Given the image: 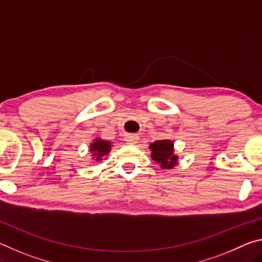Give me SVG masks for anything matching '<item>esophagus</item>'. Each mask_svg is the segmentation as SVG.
Instances as JSON below:
<instances>
[{"mask_svg":"<svg viewBox=\"0 0 262 262\" xmlns=\"http://www.w3.org/2000/svg\"><path fill=\"white\" fill-rule=\"evenodd\" d=\"M126 142L129 144H136L139 142V136L137 135H127L126 136Z\"/></svg>","mask_w":262,"mask_h":262,"instance_id":"1","label":"esophagus"}]
</instances>
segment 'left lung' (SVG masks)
<instances>
[{
	"mask_svg": "<svg viewBox=\"0 0 262 262\" xmlns=\"http://www.w3.org/2000/svg\"><path fill=\"white\" fill-rule=\"evenodd\" d=\"M151 158L162 168H173L178 164V156L174 155V143L171 140H158L149 145Z\"/></svg>",
	"mask_w": 262,
	"mask_h": 262,
	"instance_id": "obj_1",
	"label": "left lung"
}]
</instances>
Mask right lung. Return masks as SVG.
Returning <instances> with one entry per match:
<instances>
[{
	"label": "right lung",
	"instance_id": "obj_1",
	"mask_svg": "<svg viewBox=\"0 0 262 262\" xmlns=\"http://www.w3.org/2000/svg\"><path fill=\"white\" fill-rule=\"evenodd\" d=\"M111 147H112V142L111 141L95 139L94 142L90 143V152L92 154L91 156H94L96 161H101L103 157L110 154Z\"/></svg>",
	"mask_w": 262,
	"mask_h": 262
}]
</instances>
